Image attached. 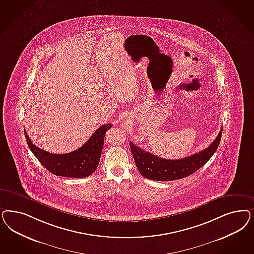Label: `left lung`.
Here are the masks:
<instances>
[{
  "label": "left lung",
  "instance_id": "obj_1",
  "mask_svg": "<svg viewBox=\"0 0 254 254\" xmlns=\"http://www.w3.org/2000/svg\"><path fill=\"white\" fill-rule=\"evenodd\" d=\"M221 129L212 144L193 155L179 160H167L143 150L130 142L131 154L141 175L148 180L171 181L186 178L196 172L212 157L221 142Z\"/></svg>",
  "mask_w": 254,
  "mask_h": 254
}]
</instances>
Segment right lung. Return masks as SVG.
Here are the masks:
<instances>
[{
  "mask_svg": "<svg viewBox=\"0 0 254 254\" xmlns=\"http://www.w3.org/2000/svg\"><path fill=\"white\" fill-rule=\"evenodd\" d=\"M111 127V123L102 125L81 147L65 154H53L36 147L26 131L24 133L27 144L33 155L48 171L66 178H87L98 167L105 135Z\"/></svg>",
  "mask_w": 254,
  "mask_h": 254,
  "instance_id": "right-lung-1",
  "label": "right lung"
}]
</instances>
